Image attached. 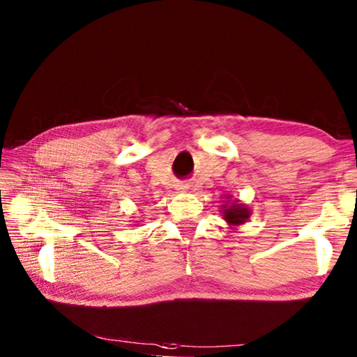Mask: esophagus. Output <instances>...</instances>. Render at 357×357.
Masks as SVG:
<instances>
[{"instance_id":"1","label":"esophagus","mask_w":357,"mask_h":357,"mask_svg":"<svg viewBox=\"0 0 357 357\" xmlns=\"http://www.w3.org/2000/svg\"><path fill=\"white\" fill-rule=\"evenodd\" d=\"M189 187H190L189 184H179L178 185V190L179 192H187V190H189Z\"/></svg>"}]
</instances>
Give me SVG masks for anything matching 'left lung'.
Masks as SVG:
<instances>
[{"label":"left lung","instance_id":"1","mask_svg":"<svg viewBox=\"0 0 357 357\" xmlns=\"http://www.w3.org/2000/svg\"><path fill=\"white\" fill-rule=\"evenodd\" d=\"M225 204L220 206V213L223 220H225L229 228H236L250 219L252 211L247 204L241 203L239 200H233L231 195H225Z\"/></svg>","mask_w":357,"mask_h":357}]
</instances>
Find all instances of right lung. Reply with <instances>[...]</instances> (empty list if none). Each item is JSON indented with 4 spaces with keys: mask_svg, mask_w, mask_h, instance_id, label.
Returning <instances> with one entry per match:
<instances>
[{
    "mask_svg": "<svg viewBox=\"0 0 357 357\" xmlns=\"http://www.w3.org/2000/svg\"><path fill=\"white\" fill-rule=\"evenodd\" d=\"M135 223H137V222H135ZM135 223H134V227H135Z\"/></svg>",
    "mask_w": 357,
    "mask_h": 357,
    "instance_id": "1",
    "label": "right lung"
}]
</instances>
